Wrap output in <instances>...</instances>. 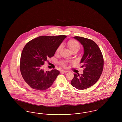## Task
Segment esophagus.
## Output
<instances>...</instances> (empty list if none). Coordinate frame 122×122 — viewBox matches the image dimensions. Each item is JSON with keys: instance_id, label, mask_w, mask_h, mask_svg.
Instances as JSON below:
<instances>
[{"instance_id": "34e87169", "label": "esophagus", "mask_w": 122, "mask_h": 122, "mask_svg": "<svg viewBox=\"0 0 122 122\" xmlns=\"http://www.w3.org/2000/svg\"><path fill=\"white\" fill-rule=\"evenodd\" d=\"M69 71L67 70H61V72H68Z\"/></svg>"}]
</instances>
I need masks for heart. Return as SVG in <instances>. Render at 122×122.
Wrapping results in <instances>:
<instances>
[{"label":"heart","mask_w":122,"mask_h":122,"mask_svg":"<svg viewBox=\"0 0 122 122\" xmlns=\"http://www.w3.org/2000/svg\"><path fill=\"white\" fill-rule=\"evenodd\" d=\"M68 45L69 47L70 50L72 52H73L75 51H78L81 48V46H80L79 43L76 40H74V39H71V40H70V41H69L68 42ZM62 48V45H60L59 46H58L56 50V53H58L59 52ZM60 64L62 66L64 67H66V66H67L66 62H64V61L60 63Z\"/></svg>","instance_id":"heart-1"}]
</instances>
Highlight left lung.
I'll return each mask as SVG.
<instances>
[{"mask_svg":"<svg viewBox=\"0 0 122 122\" xmlns=\"http://www.w3.org/2000/svg\"><path fill=\"white\" fill-rule=\"evenodd\" d=\"M83 45L84 53L80 63L84 68L83 74H74L71 85L78 90H84L92 86L101 76L104 65L103 57L98 45L94 41L86 38L74 36Z\"/></svg>","mask_w":122,"mask_h":122,"instance_id":"1","label":"left lung"}]
</instances>
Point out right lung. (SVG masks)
<instances>
[{
    "instance_id": "1",
    "label": "right lung",
    "mask_w": 122,
    "mask_h": 122,
    "mask_svg": "<svg viewBox=\"0 0 122 122\" xmlns=\"http://www.w3.org/2000/svg\"><path fill=\"white\" fill-rule=\"evenodd\" d=\"M65 35L40 36L29 41L21 54L20 68L24 81L31 88L45 91L52 85L59 71L57 70L44 71L43 65L54 56Z\"/></svg>"
}]
</instances>
